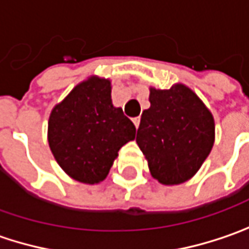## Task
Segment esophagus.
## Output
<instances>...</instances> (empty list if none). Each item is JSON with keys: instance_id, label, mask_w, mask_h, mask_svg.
I'll return each instance as SVG.
<instances>
[{"instance_id": "1", "label": "esophagus", "mask_w": 249, "mask_h": 249, "mask_svg": "<svg viewBox=\"0 0 249 249\" xmlns=\"http://www.w3.org/2000/svg\"><path fill=\"white\" fill-rule=\"evenodd\" d=\"M133 123H134V126H136V129H139V126H140V118H134V119H133Z\"/></svg>"}]
</instances>
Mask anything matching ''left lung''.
<instances>
[{
	"instance_id": "left-lung-1",
	"label": "left lung",
	"mask_w": 249,
	"mask_h": 249,
	"mask_svg": "<svg viewBox=\"0 0 249 249\" xmlns=\"http://www.w3.org/2000/svg\"><path fill=\"white\" fill-rule=\"evenodd\" d=\"M136 141L162 184H180L196 173L213 147L215 123L202 101L183 84L149 92Z\"/></svg>"
}]
</instances>
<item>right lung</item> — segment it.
I'll use <instances>...</instances> for the list:
<instances>
[{
  "label": "right lung",
  "instance_id": "add662e5",
  "mask_svg": "<svg viewBox=\"0 0 249 249\" xmlns=\"http://www.w3.org/2000/svg\"><path fill=\"white\" fill-rule=\"evenodd\" d=\"M136 137L133 122L115 108L110 83L92 77L80 83L53 108L48 142L59 166L77 181H102L119 149Z\"/></svg>",
  "mask_w": 249,
  "mask_h": 249
}]
</instances>
